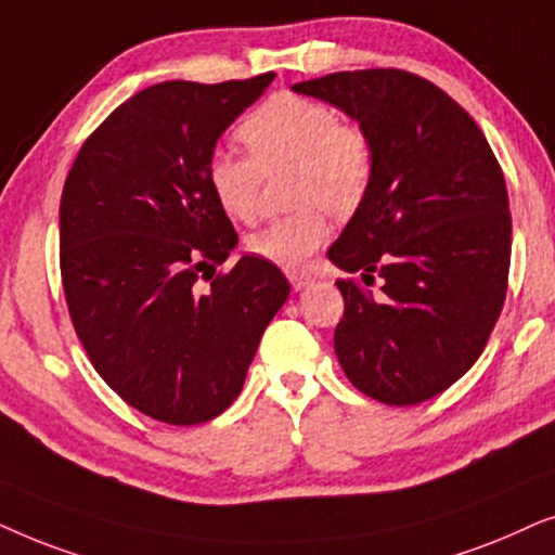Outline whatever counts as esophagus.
<instances>
[{"instance_id":"obj_1","label":"esophagus","mask_w":555,"mask_h":555,"mask_svg":"<svg viewBox=\"0 0 555 555\" xmlns=\"http://www.w3.org/2000/svg\"><path fill=\"white\" fill-rule=\"evenodd\" d=\"M289 282H292V286L294 289H305V286H309L314 282L312 276H309V273H305V271H289Z\"/></svg>"}]
</instances>
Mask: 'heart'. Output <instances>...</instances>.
Wrapping results in <instances>:
<instances>
[{"instance_id":"1","label":"heart","mask_w":555,"mask_h":555,"mask_svg":"<svg viewBox=\"0 0 555 555\" xmlns=\"http://www.w3.org/2000/svg\"><path fill=\"white\" fill-rule=\"evenodd\" d=\"M248 159L218 150L205 165L212 201L233 220L256 218L258 172L292 165V216L271 220L248 238L250 254L282 269H301L330 235V212L352 216L375 175L373 144L360 127L339 124L335 111L307 95L276 93L235 127Z\"/></svg>"}]
</instances>
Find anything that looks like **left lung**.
<instances>
[{"label": "left lung", "instance_id": "left-lung-1", "mask_svg": "<svg viewBox=\"0 0 555 555\" xmlns=\"http://www.w3.org/2000/svg\"><path fill=\"white\" fill-rule=\"evenodd\" d=\"M360 124L375 175L327 258L339 279V365L386 405L439 396L482 354L507 294L509 220L502 169L482 129L431 80L398 68L343 70L292 86Z\"/></svg>", "mask_w": 555, "mask_h": 555}]
</instances>
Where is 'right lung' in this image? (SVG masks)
Segmentation results:
<instances>
[{"instance_id": "1", "label": "right lung", "mask_w": 555, "mask_h": 555, "mask_svg": "<svg viewBox=\"0 0 555 555\" xmlns=\"http://www.w3.org/2000/svg\"><path fill=\"white\" fill-rule=\"evenodd\" d=\"M271 80L144 88L86 139L65 177L61 276L73 327L95 373L165 424H205L238 398L289 297L284 273L258 256L216 273L238 233L205 184L220 134Z\"/></svg>"}]
</instances>
